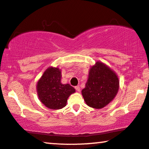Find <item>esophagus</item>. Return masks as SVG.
I'll list each match as a JSON object with an SVG mask.
<instances>
[{
    "mask_svg": "<svg viewBox=\"0 0 149 149\" xmlns=\"http://www.w3.org/2000/svg\"><path fill=\"white\" fill-rule=\"evenodd\" d=\"M75 90H76L77 92H79V91H80V88H79V86H75Z\"/></svg>",
    "mask_w": 149,
    "mask_h": 149,
    "instance_id": "esophagus-1",
    "label": "esophagus"
}]
</instances>
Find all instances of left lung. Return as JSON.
Here are the masks:
<instances>
[{
    "label": "left lung",
    "instance_id": "left-lung-1",
    "mask_svg": "<svg viewBox=\"0 0 149 149\" xmlns=\"http://www.w3.org/2000/svg\"><path fill=\"white\" fill-rule=\"evenodd\" d=\"M119 88V80L116 73L98 61L90 69L88 78L81 95L88 106L98 109L114 99Z\"/></svg>",
    "mask_w": 149,
    "mask_h": 149
}]
</instances>
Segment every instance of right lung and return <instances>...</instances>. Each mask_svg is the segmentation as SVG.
Masks as SVG:
<instances>
[{"mask_svg": "<svg viewBox=\"0 0 149 149\" xmlns=\"http://www.w3.org/2000/svg\"><path fill=\"white\" fill-rule=\"evenodd\" d=\"M61 70L58 68L49 67L43 73L36 84L39 100L47 108L61 109L66 106L68 98L75 90L69 84H63Z\"/></svg>", "mask_w": 149, "mask_h": 149, "instance_id": "right-lung-1", "label": "right lung"}]
</instances>
